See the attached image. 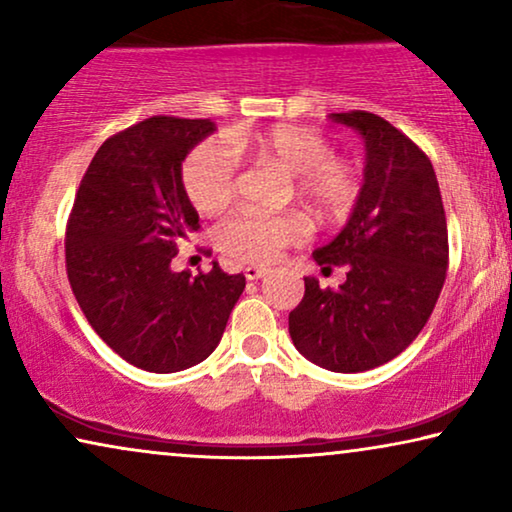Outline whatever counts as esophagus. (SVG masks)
Wrapping results in <instances>:
<instances>
[{
    "label": "esophagus",
    "mask_w": 512,
    "mask_h": 512,
    "mask_svg": "<svg viewBox=\"0 0 512 512\" xmlns=\"http://www.w3.org/2000/svg\"><path fill=\"white\" fill-rule=\"evenodd\" d=\"M265 268H258V265H249V268H244V277L249 279V282H256V279H261V277H265Z\"/></svg>",
    "instance_id": "esophagus-1"
}]
</instances>
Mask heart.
<instances>
[{
    "instance_id": "heart-1",
    "label": "heart",
    "mask_w": 512,
    "mask_h": 512,
    "mask_svg": "<svg viewBox=\"0 0 512 512\" xmlns=\"http://www.w3.org/2000/svg\"><path fill=\"white\" fill-rule=\"evenodd\" d=\"M228 146L230 151L221 142H205L184 163L181 179L186 195L202 214H219L233 200L237 179L233 153H244L293 177V193L317 219H342L359 198V170L335 158L331 142L314 128L275 125L249 137H233ZM300 235L303 221L296 214L240 212L216 228V244L240 261L270 263Z\"/></svg>"
}]
</instances>
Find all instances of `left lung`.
I'll return each mask as SVG.
<instances>
[{"instance_id":"1","label":"left lung","mask_w":512,"mask_h":512,"mask_svg":"<svg viewBox=\"0 0 512 512\" xmlns=\"http://www.w3.org/2000/svg\"><path fill=\"white\" fill-rule=\"evenodd\" d=\"M366 146L363 184L345 228L312 258L345 265L338 289L305 277L289 314L293 345L333 373H363L403 352L429 321L447 272V223L431 160L384 118L331 114Z\"/></svg>"}]
</instances>
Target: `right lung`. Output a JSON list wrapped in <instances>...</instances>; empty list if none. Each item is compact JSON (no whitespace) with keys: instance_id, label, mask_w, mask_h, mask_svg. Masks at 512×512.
<instances>
[{"instance_id":"1","label":"right lung","mask_w":512,"mask_h":512,"mask_svg":"<svg viewBox=\"0 0 512 512\" xmlns=\"http://www.w3.org/2000/svg\"><path fill=\"white\" fill-rule=\"evenodd\" d=\"M214 130L209 118L153 116L109 137L67 223V277L88 324L149 373L205 361L247 284L219 263L195 277L172 270L177 242L198 230L181 165Z\"/></svg>"}]
</instances>
